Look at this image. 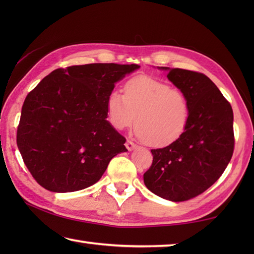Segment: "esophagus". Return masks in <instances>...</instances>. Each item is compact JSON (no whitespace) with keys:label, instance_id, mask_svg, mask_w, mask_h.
Instances as JSON below:
<instances>
[{"label":"esophagus","instance_id":"obj_1","mask_svg":"<svg viewBox=\"0 0 254 254\" xmlns=\"http://www.w3.org/2000/svg\"><path fill=\"white\" fill-rule=\"evenodd\" d=\"M126 146H127V148L128 149V150H132V149H134L136 147V144H134L131 139H127V143H126Z\"/></svg>","mask_w":254,"mask_h":254}]
</instances>
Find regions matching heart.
Instances as JSON below:
<instances>
[{"mask_svg": "<svg viewBox=\"0 0 254 254\" xmlns=\"http://www.w3.org/2000/svg\"><path fill=\"white\" fill-rule=\"evenodd\" d=\"M108 120L118 130L136 120L138 136L153 147L176 143L190 120V101L181 89L139 75L127 80L123 94L112 90L106 101Z\"/></svg>", "mask_w": 254, "mask_h": 254, "instance_id": "1", "label": "heart"}]
</instances>
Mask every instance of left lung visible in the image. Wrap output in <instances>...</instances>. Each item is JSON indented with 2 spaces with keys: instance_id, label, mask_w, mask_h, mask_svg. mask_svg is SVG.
<instances>
[{
  "instance_id": "obj_1",
  "label": "left lung",
  "mask_w": 254,
  "mask_h": 254,
  "mask_svg": "<svg viewBox=\"0 0 254 254\" xmlns=\"http://www.w3.org/2000/svg\"><path fill=\"white\" fill-rule=\"evenodd\" d=\"M167 77L189 98L190 120L176 143L150 150L153 163L144 183L156 195L183 202L212 187L229 164L235 148L234 113L203 73L171 68Z\"/></svg>"
}]
</instances>
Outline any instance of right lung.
I'll list each match as a JSON object with an SVG mask.
<instances>
[{
  "label": "right lung",
  "mask_w": 254,
  "mask_h": 254,
  "mask_svg": "<svg viewBox=\"0 0 254 254\" xmlns=\"http://www.w3.org/2000/svg\"><path fill=\"white\" fill-rule=\"evenodd\" d=\"M137 64L91 63L57 68L27 95L17 146L34 179L52 192L83 190L127 152L126 137L107 121L115 84Z\"/></svg>",
  "instance_id": "add662e5"
}]
</instances>
